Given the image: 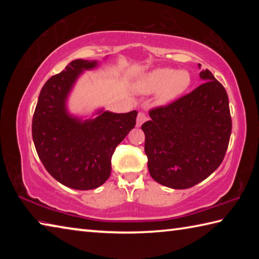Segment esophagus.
<instances>
[{
	"mask_svg": "<svg viewBox=\"0 0 259 259\" xmlns=\"http://www.w3.org/2000/svg\"><path fill=\"white\" fill-rule=\"evenodd\" d=\"M146 120H147V116H146L145 113H143V112L138 113V116H137V126L142 125Z\"/></svg>",
	"mask_w": 259,
	"mask_h": 259,
	"instance_id": "1",
	"label": "esophagus"
}]
</instances>
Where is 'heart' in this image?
<instances>
[{
    "mask_svg": "<svg viewBox=\"0 0 259 259\" xmlns=\"http://www.w3.org/2000/svg\"><path fill=\"white\" fill-rule=\"evenodd\" d=\"M190 84L191 76L186 71L156 68L148 73L138 87L143 94L159 93L160 102L168 103L185 93Z\"/></svg>",
    "mask_w": 259,
    "mask_h": 259,
    "instance_id": "b5f03b06",
    "label": "heart"
}]
</instances>
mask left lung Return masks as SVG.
Wrapping results in <instances>:
<instances>
[{"mask_svg": "<svg viewBox=\"0 0 259 259\" xmlns=\"http://www.w3.org/2000/svg\"><path fill=\"white\" fill-rule=\"evenodd\" d=\"M200 77L202 84L166 106L151 109V120L142 125L148 171L155 182L175 190L209 177L229 146L232 120L225 88L209 69Z\"/></svg>", "mask_w": 259, "mask_h": 259, "instance_id": "8db88e82", "label": "left lung"}]
</instances>
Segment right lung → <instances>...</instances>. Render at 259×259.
Listing matches in <instances>:
<instances>
[{
    "label": "right lung",
    "instance_id": "right-lung-1",
    "mask_svg": "<svg viewBox=\"0 0 259 259\" xmlns=\"http://www.w3.org/2000/svg\"><path fill=\"white\" fill-rule=\"evenodd\" d=\"M98 66L76 59L43 85L35 108L32 135L41 162L56 181L74 190H94L111 175L115 147L136 125L137 111L98 109L94 119L69 114L67 98L78 76Z\"/></svg>",
    "mask_w": 259,
    "mask_h": 259
}]
</instances>
